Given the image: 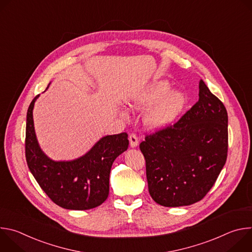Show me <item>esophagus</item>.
I'll list each match as a JSON object with an SVG mask.
<instances>
[{"mask_svg": "<svg viewBox=\"0 0 252 252\" xmlns=\"http://www.w3.org/2000/svg\"><path fill=\"white\" fill-rule=\"evenodd\" d=\"M128 139H129V146H130V148H136L137 147L138 139H137L136 134H134V133L129 134Z\"/></svg>", "mask_w": 252, "mask_h": 252, "instance_id": "obj_1", "label": "esophagus"}]
</instances>
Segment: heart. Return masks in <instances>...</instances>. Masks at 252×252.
I'll use <instances>...</instances> for the list:
<instances>
[{
	"instance_id": "heart-1",
	"label": "heart",
	"mask_w": 252,
	"mask_h": 252,
	"mask_svg": "<svg viewBox=\"0 0 252 252\" xmlns=\"http://www.w3.org/2000/svg\"><path fill=\"white\" fill-rule=\"evenodd\" d=\"M171 90L166 81H158L136 94L129 101L133 110H148L145 118L147 126L153 129H162L170 126L181 115L187 103V96L181 91ZM120 115L126 117L125 111Z\"/></svg>"
}]
</instances>
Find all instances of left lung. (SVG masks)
Instances as JSON below:
<instances>
[{
	"label": "left lung",
	"mask_w": 252,
	"mask_h": 252,
	"mask_svg": "<svg viewBox=\"0 0 252 252\" xmlns=\"http://www.w3.org/2000/svg\"><path fill=\"white\" fill-rule=\"evenodd\" d=\"M198 101L173 126L139 145L149 191L166 207L193 204L213 187L227 158L228 117L224 104L202 80Z\"/></svg>",
	"instance_id": "1"
}]
</instances>
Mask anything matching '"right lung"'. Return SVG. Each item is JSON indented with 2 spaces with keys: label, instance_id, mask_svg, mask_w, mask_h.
I'll use <instances>...</instances> for the list:
<instances>
[{
  "label": "right lung",
  "instance_id": "add662e5",
  "mask_svg": "<svg viewBox=\"0 0 252 252\" xmlns=\"http://www.w3.org/2000/svg\"><path fill=\"white\" fill-rule=\"evenodd\" d=\"M39 96L32 100L27 113L26 159L30 171L47 195L63 208L87 210L100 205L109 196L113 162L128 148L127 133L101 137L79 158L54 160L40 148L34 131L32 111Z\"/></svg>",
  "mask_w": 252,
  "mask_h": 252
}]
</instances>
